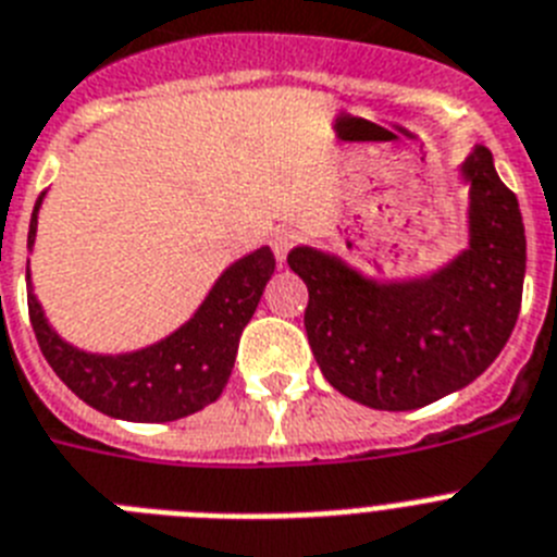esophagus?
Returning a JSON list of instances; mask_svg holds the SVG:
<instances>
[{
    "mask_svg": "<svg viewBox=\"0 0 557 557\" xmlns=\"http://www.w3.org/2000/svg\"><path fill=\"white\" fill-rule=\"evenodd\" d=\"M270 245H273L275 261H278V264H284L289 250L298 245V231H293V227H278V231L270 236Z\"/></svg>",
    "mask_w": 557,
    "mask_h": 557,
    "instance_id": "34e87169",
    "label": "esophagus"
}]
</instances>
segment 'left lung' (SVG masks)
I'll return each instance as SVG.
<instances>
[{"label":"left lung","mask_w":557,"mask_h":557,"mask_svg":"<svg viewBox=\"0 0 557 557\" xmlns=\"http://www.w3.org/2000/svg\"><path fill=\"white\" fill-rule=\"evenodd\" d=\"M470 188L468 247L431 275L380 282L341 256L296 247L287 264L310 289L304 326L330 386L377 411L454 394L498 358L521 310L527 236L491 149L459 165Z\"/></svg>","instance_id":"8db88e82"}]
</instances>
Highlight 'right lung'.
<instances>
[{"label": "right lung", "mask_w": 557, "mask_h": 557, "mask_svg": "<svg viewBox=\"0 0 557 557\" xmlns=\"http://www.w3.org/2000/svg\"><path fill=\"white\" fill-rule=\"evenodd\" d=\"M41 194L36 199L27 233L33 250L39 227ZM275 270L270 247L242 256L213 282L206 301L188 321L157 344L121 355H98L66 344L52 330L33 296L30 259H27V310L41 355L52 372L78 394L81 400L115 420L171 422L202 411L225 388L239 349L242 330L253 318L259 298Z\"/></svg>", "instance_id": "add662e5"}]
</instances>
